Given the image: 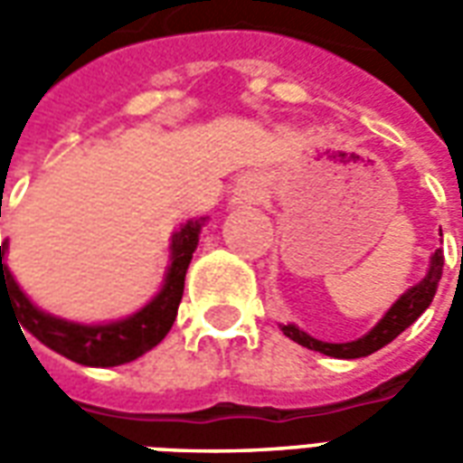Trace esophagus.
Masks as SVG:
<instances>
[{
  "label": "esophagus",
  "mask_w": 463,
  "mask_h": 463,
  "mask_svg": "<svg viewBox=\"0 0 463 463\" xmlns=\"http://www.w3.org/2000/svg\"><path fill=\"white\" fill-rule=\"evenodd\" d=\"M258 193H260V183L255 181V178H242V181L238 183V188H235V195H238V201L242 203L255 201Z\"/></svg>",
  "instance_id": "1"
}]
</instances>
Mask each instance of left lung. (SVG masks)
<instances>
[{"mask_svg": "<svg viewBox=\"0 0 463 463\" xmlns=\"http://www.w3.org/2000/svg\"><path fill=\"white\" fill-rule=\"evenodd\" d=\"M441 268H444V252L437 250L431 255V268H429L427 278L414 285L411 290H407L402 298H399L392 310L379 320V325L374 330L359 337L354 342H342V345H332V342H320L305 335L302 330H298L295 325H282V332L285 337H290L292 342H298L302 347L315 349V352H322V354H330V357H340V359H357V357H367L372 352H377L384 345L394 340L397 335L407 330L411 322L417 320L421 312L427 310L431 300H434V292H437V285L441 280Z\"/></svg>", "mask_w": 463, "mask_h": 463, "instance_id": "1", "label": "left lung"}]
</instances>
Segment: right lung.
Returning a JSON list of instances; mask_svg holds the SVG:
<instances>
[{"mask_svg":"<svg viewBox=\"0 0 463 463\" xmlns=\"http://www.w3.org/2000/svg\"><path fill=\"white\" fill-rule=\"evenodd\" d=\"M201 225L203 221H188L173 235L171 268L165 275V285L158 292V298L151 305H146L141 312H136L133 317L111 322V325H76V322L59 320V317L36 310L24 292L19 290L9 268L2 262L6 242L0 245V305L5 300L14 305L22 330L32 332L42 345L64 354L71 362L89 364V367L126 364L156 347L173 327L183 298L185 270H188L195 245H198Z\"/></svg>","mask_w":463,"mask_h":463,"instance_id":"obj_1","label":"right lung"}]
</instances>
